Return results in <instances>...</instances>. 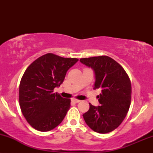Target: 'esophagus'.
<instances>
[{
  "label": "esophagus",
  "mask_w": 153,
  "mask_h": 153,
  "mask_svg": "<svg viewBox=\"0 0 153 153\" xmlns=\"http://www.w3.org/2000/svg\"><path fill=\"white\" fill-rule=\"evenodd\" d=\"M72 101H73V102H75V103H79L80 102V100H78V99H73V100H72Z\"/></svg>",
  "instance_id": "obj_1"
}]
</instances>
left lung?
<instances>
[{
	"label": "left lung",
	"instance_id": "obj_1",
	"mask_svg": "<svg viewBox=\"0 0 153 153\" xmlns=\"http://www.w3.org/2000/svg\"><path fill=\"white\" fill-rule=\"evenodd\" d=\"M80 62L94 70V89H101L98 96L100 106L89 103L84 120L92 130L106 134L117 129L127 116L131 103V85L127 73L118 62L108 56L81 58Z\"/></svg>",
	"mask_w": 153,
	"mask_h": 153
}]
</instances>
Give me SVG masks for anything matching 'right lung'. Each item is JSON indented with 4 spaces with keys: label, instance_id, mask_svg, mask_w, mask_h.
I'll return each mask as SVG.
<instances>
[{
    "label": "right lung",
    "instance_id": "obj_1",
    "mask_svg": "<svg viewBox=\"0 0 153 153\" xmlns=\"http://www.w3.org/2000/svg\"><path fill=\"white\" fill-rule=\"evenodd\" d=\"M78 61L47 53L26 68L19 85V104L24 117L35 129L50 131L62 122L71 99L53 90L62 83L67 71Z\"/></svg>",
    "mask_w": 153,
    "mask_h": 153
}]
</instances>
